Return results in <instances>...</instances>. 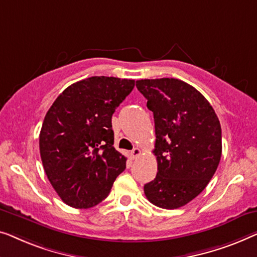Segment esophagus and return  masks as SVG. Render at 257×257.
I'll use <instances>...</instances> for the list:
<instances>
[{"instance_id":"1","label":"esophagus","mask_w":257,"mask_h":257,"mask_svg":"<svg viewBox=\"0 0 257 257\" xmlns=\"http://www.w3.org/2000/svg\"><path fill=\"white\" fill-rule=\"evenodd\" d=\"M130 155H132L133 160H136V158L140 157L141 149H140V148H134V149L132 150V153H130Z\"/></svg>"}]
</instances>
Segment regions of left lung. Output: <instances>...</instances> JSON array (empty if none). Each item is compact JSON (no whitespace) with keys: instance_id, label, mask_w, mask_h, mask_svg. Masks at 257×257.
Masks as SVG:
<instances>
[{"instance_id":"obj_1","label":"left lung","mask_w":257,"mask_h":257,"mask_svg":"<svg viewBox=\"0 0 257 257\" xmlns=\"http://www.w3.org/2000/svg\"><path fill=\"white\" fill-rule=\"evenodd\" d=\"M136 87L154 113L156 178L144 185L151 204L175 209L207 186L221 158V127L211 103L179 79H142Z\"/></svg>"}]
</instances>
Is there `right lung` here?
Instances as JSON below:
<instances>
[{
  "label": "right lung",
  "mask_w": 257,
  "mask_h": 257,
  "mask_svg": "<svg viewBox=\"0 0 257 257\" xmlns=\"http://www.w3.org/2000/svg\"><path fill=\"white\" fill-rule=\"evenodd\" d=\"M135 80L91 77L65 89L43 121L39 151L58 196L74 208H89L110 192L125 169L115 150L111 116Z\"/></svg>",
  "instance_id": "add662e5"
}]
</instances>
